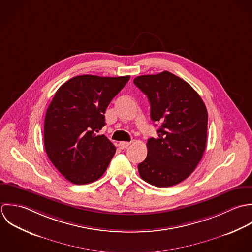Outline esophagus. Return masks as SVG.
Masks as SVG:
<instances>
[{
    "label": "esophagus",
    "mask_w": 252,
    "mask_h": 252,
    "mask_svg": "<svg viewBox=\"0 0 252 252\" xmlns=\"http://www.w3.org/2000/svg\"><path fill=\"white\" fill-rule=\"evenodd\" d=\"M129 142H125V141H123V142H120L119 144H118V146H119V148L120 149H126V148H127L128 146H129Z\"/></svg>",
    "instance_id": "34e87169"
}]
</instances>
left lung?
<instances>
[{"instance_id":"obj_1","label":"left lung","mask_w":252,"mask_h":252,"mask_svg":"<svg viewBox=\"0 0 252 252\" xmlns=\"http://www.w3.org/2000/svg\"><path fill=\"white\" fill-rule=\"evenodd\" d=\"M133 83L148 97L152 121L160 123L158 137L148 139L139 175L156 187L176 185L196 169L205 150L206 107L187 82L168 71L136 77Z\"/></svg>"}]
</instances>
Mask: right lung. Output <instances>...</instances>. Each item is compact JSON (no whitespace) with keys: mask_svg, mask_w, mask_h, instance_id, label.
Segmentation results:
<instances>
[{"mask_svg":"<svg viewBox=\"0 0 252 252\" xmlns=\"http://www.w3.org/2000/svg\"><path fill=\"white\" fill-rule=\"evenodd\" d=\"M130 76H77L56 92L47 110L44 142L49 158L71 183L84 185L99 179L116 147L104 135L105 112Z\"/></svg>","mask_w":252,"mask_h":252,"instance_id":"1","label":"right lung"}]
</instances>
